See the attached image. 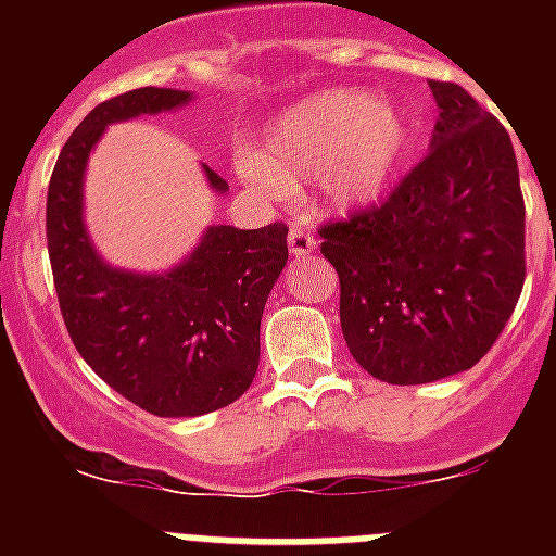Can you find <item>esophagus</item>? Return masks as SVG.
I'll list each match as a JSON object with an SVG mask.
<instances>
[{"mask_svg": "<svg viewBox=\"0 0 556 556\" xmlns=\"http://www.w3.org/2000/svg\"><path fill=\"white\" fill-rule=\"evenodd\" d=\"M314 244H317V239H314L306 228L292 225V230H289V253H292L294 258H303V255L312 253Z\"/></svg>", "mask_w": 556, "mask_h": 556, "instance_id": "34e87169", "label": "esophagus"}]
</instances>
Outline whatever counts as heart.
I'll return each instance as SVG.
<instances>
[{"mask_svg": "<svg viewBox=\"0 0 556 556\" xmlns=\"http://www.w3.org/2000/svg\"><path fill=\"white\" fill-rule=\"evenodd\" d=\"M409 147V122L390 102L356 88H331L283 111L264 130L258 155L242 159V175L269 194L317 180L328 203L365 205L390 186Z\"/></svg>", "mask_w": 556, "mask_h": 556, "instance_id": "heart-1", "label": "heart"}]
</instances>
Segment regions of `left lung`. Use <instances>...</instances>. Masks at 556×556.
Returning <instances> with one entry per match:
<instances>
[{
  "instance_id": "8db88e82",
  "label": "left lung",
  "mask_w": 556,
  "mask_h": 556,
  "mask_svg": "<svg viewBox=\"0 0 556 556\" xmlns=\"http://www.w3.org/2000/svg\"><path fill=\"white\" fill-rule=\"evenodd\" d=\"M429 86L440 122L424 161L376 205L317 228L351 356L397 387L470 370L527 281V205L507 127L456 83Z\"/></svg>"
}]
</instances>
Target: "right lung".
Masks as SVG:
<instances>
[{
    "label": "right lung",
    "mask_w": 556,
    "mask_h": 556,
    "mask_svg": "<svg viewBox=\"0 0 556 556\" xmlns=\"http://www.w3.org/2000/svg\"><path fill=\"white\" fill-rule=\"evenodd\" d=\"M184 102L186 91L152 86L100 102L63 144L47 191L49 264L68 337L108 387L159 417L208 415L253 384L264 303L289 258L283 223L214 225L166 275L119 273L97 258L80 217L88 152L111 122ZM205 175L228 189L208 166Z\"/></svg>",
    "instance_id": "1"
}]
</instances>
